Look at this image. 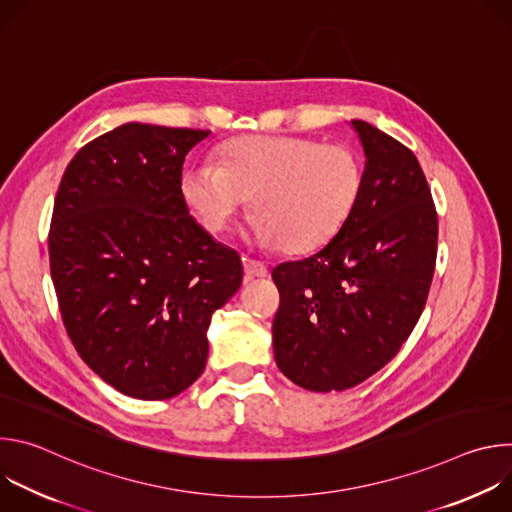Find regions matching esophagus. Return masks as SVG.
I'll use <instances>...</instances> for the list:
<instances>
[{"label":"esophagus","mask_w":512,"mask_h":512,"mask_svg":"<svg viewBox=\"0 0 512 512\" xmlns=\"http://www.w3.org/2000/svg\"><path fill=\"white\" fill-rule=\"evenodd\" d=\"M243 267H245V277L247 279H257V277H267V265H263L261 261L243 257Z\"/></svg>","instance_id":"obj_1"}]
</instances>
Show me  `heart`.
Returning <instances> with one entry per match:
<instances>
[{"instance_id":"b5f03b06","label":"heart","mask_w":512,"mask_h":512,"mask_svg":"<svg viewBox=\"0 0 512 512\" xmlns=\"http://www.w3.org/2000/svg\"><path fill=\"white\" fill-rule=\"evenodd\" d=\"M182 178V196L210 233H225L251 198L249 239L285 253L324 247L350 218L360 190V158L340 143L291 135L245 137Z\"/></svg>"}]
</instances>
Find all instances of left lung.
Masks as SVG:
<instances>
[{
	"mask_svg": "<svg viewBox=\"0 0 512 512\" xmlns=\"http://www.w3.org/2000/svg\"><path fill=\"white\" fill-rule=\"evenodd\" d=\"M350 125L367 158L350 218L318 253L271 271L281 298L275 362L316 393L356 387L399 352L437 253V214L413 152L367 121Z\"/></svg>",
	"mask_w": 512,
	"mask_h": 512,
	"instance_id": "8db88e82",
	"label": "left lung"
}]
</instances>
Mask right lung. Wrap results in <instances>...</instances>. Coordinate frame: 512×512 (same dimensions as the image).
Returning <instances> with one entry per match:
<instances>
[{"label": "right lung", "mask_w": 512, "mask_h": 512, "mask_svg": "<svg viewBox=\"0 0 512 512\" xmlns=\"http://www.w3.org/2000/svg\"><path fill=\"white\" fill-rule=\"evenodd\" d=\"M208 133L119 125L79 150L56 192L48 251L64 328L133 399L176 397L202 375L210 318L243 281L237 251L182 196L184 158Z\"/></svg>", "instance_id": "right-lung-1"}]
</instances>
